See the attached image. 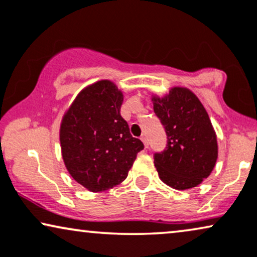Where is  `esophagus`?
I'll return each instance as SVG.
<instances>
[{
    "label": "esophagus",
    "mask_w": 257,
    "mask_h": 257,
    "mask_svg": "<svg viewBox=\"0 0 257 257\" xmlns=\"http://www.w3.org/2000/svg\"><path fill=\"white\" fill-rule=\"evenodd\" d=\"M141 140H142V141H143V143H145L146 148H148L149 143H148V138H147V135H146V134H143V135L141 136Z\"/></svg>",
    "instance_id": "34e87169"
}]
</instances>
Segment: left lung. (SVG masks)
Returning a JSON list of instances; mask_svg holds the SVG:
<instances>
[{
    "label": "left lung",
    "instance_id": "obj_1",
    "mask_svg": "<svg viewBox=\"0 0 257 257\" xmlns=\"http://www.w3.org/2000/svg\"><path fill=\"white\" fill-rule=\"evenodd\" d=\"M153 101L167 134L166 148L154 153L160 179L179 190L198 186L217 160L216 135L206 109L184 88H173L166 97Z\"/></svg>",
    "mask_w": 257,
    "mask_h": 257
}]
</instances>
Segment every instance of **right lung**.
<instances>
[{"mask_svg":"<svg viewBox=\"0 0 257 257\" xmlns=\"http://www.w3.org/2000/svg\"><path fill=\"white\" fill-rule=\"evenodd\" d=\"M123 95L110 81H98L75 98L61 124L64 164L75 181L94 193L117 186L128 176L139 152L121 116Z\"/></svg>","mask_w":257,"mask_h":257,"instance_id":"add662e5","label":"right lung"}]
</instances>
